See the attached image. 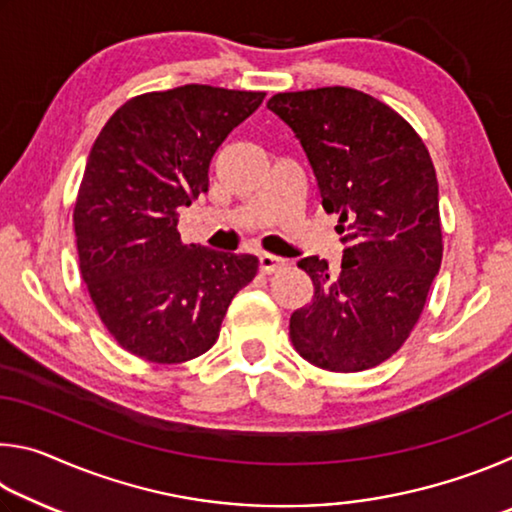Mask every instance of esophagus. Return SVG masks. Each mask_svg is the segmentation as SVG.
<instances>
[{
	"label": "esophagus",
	"mask_w": 512,
	"mask_h": 512,
	"mask_svg": "<svg viewBox=\"0 0 512 512\" xmlns=\"http://www.w3.org/2000/svg\"><path fill=\"white\" fill-rule=\"evenodd\" d=\"M287 264V259L271 255V253H262L259 255V268H262V273H275L280 271V268Z\"/></svg>",
	"instance_id": "1"
}]
</instances>
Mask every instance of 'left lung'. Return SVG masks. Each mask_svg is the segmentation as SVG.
Masks as SVG:
<instances>
[{
  "mask_svg": "<svg viewBox=\"0 0 512 512\" xmlns=\"http://www.w3.org/2000/svg\"><path fill=\"white\" fill-rule=\"evenodd\" d=\"M268 108L300 140L345 246L339 271L298 262L314 300L291 314L293 348L323 370L375 368L411 336L443 262L431 155L391 106L343 85L277 92Z\"/></svg>",
  "mask_w": 512,
  "mask_h": 512,
  "instance_id": "1",
  "label": "left lung"
}]
</instances>
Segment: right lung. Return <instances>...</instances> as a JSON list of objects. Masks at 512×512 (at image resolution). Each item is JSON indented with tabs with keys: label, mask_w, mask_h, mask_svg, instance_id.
Returning a JSON list of instances; mask_svg holds the SVG:
<instances>
[{
	"label": "right lung",
	"mask_w": 512,
	"mask_h": 512,
	"mask_svg": "<svg viewBox=\"0 0 512 512\" xmlns=\"http://www.w3.org/2000/svg\"><path fill=\"white\" fill-rule=\"evenodd\" d=\"M266 92L183 85L128 99L92 144L74 205L85 287L126 352L153 363L201 357L255 255L183 244L178 210L207 192L216 149Z\"/></svg>",
	"instance_id": "1"
}]
</instances>
